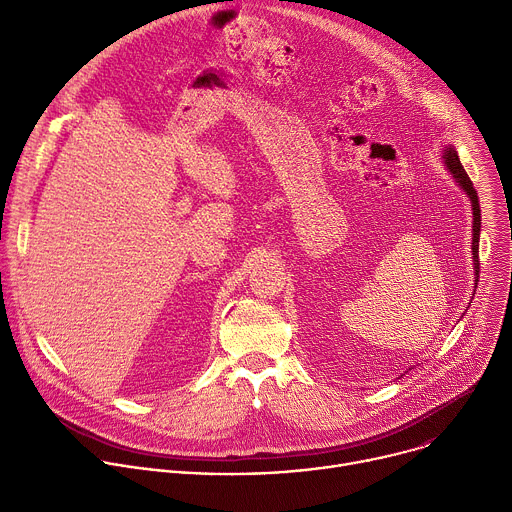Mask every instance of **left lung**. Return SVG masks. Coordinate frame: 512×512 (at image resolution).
Here are the masks:
<instances>
[{
	"instance_id": "8db88e82",
	"label": "left lung",
	"mask_w": 512,
	"mask_h": 512,
	"mask_svg": "<svg viewBox=\"0 0 512 512\" xmlns=\"http://www.w3.org/2000/svg\"><path fill=\"white\" fill-rule=\"evenodd\" d=\"M444 162L448 166V170L452 172L454 180L458 182V186L468 194L470 202H472V212H474V221H472V257H474V273H476V283H478V273H480V261H478V243H480V200L476 194V188L472 184V180L468 178L464 166L460 164L458 152L454 150V145H448L444 150Z\"/></svg>"
}]
</instances>
